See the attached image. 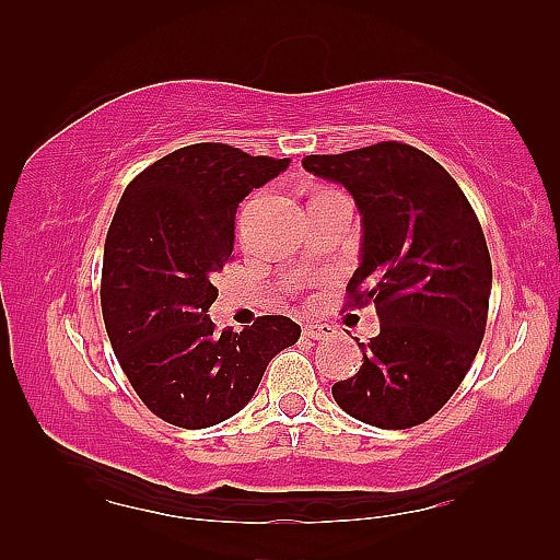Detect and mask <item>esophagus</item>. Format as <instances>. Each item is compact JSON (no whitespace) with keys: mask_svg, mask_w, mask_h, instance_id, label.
Masks as SVG:
<instances>
[{"mask_svg":"<svg viewBox=\"0 0 560 560\" xmlns=\"http://www.w3.org/2000/svg\"><path fill=\"white\" fill-rule=\"evenodd\" d=\"M303 335L307 339H329V337H335L337 331H335V327H329V325H305Z\"/></svg>","mask_w":560,"mask_h":560,"instance_id":"34e87169","label":"esophagus"}]
</instances>
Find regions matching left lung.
<instances>
[{
    "instance_id": "8db88e82",
    "label": "left lung",
    "mask_w": 560,
    "mask_h": 560,
    "mask_svg": "<svg viewBox=\"0 0 560 560\" xmlns=\"http://www.w3.org/2000/svg\"><path fill=\"white\" fill-rule=\"evenodd\" d=\"M303 168L353 197L361 261L347 291L380 317L359 373L331 395L363 423L419 425L455 395L483 339L493 269L477 213L443 165L399 141L305 156Z\"/></svg>"
}]
</instances>
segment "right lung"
Returning <instances> with one entry per match:
<instances>
[{
	"label": "right lung",
	"mask_w": 560,
	"mask_h": 560,
	"mask_svg": "<svg viewBox=\"0 0 560 560\" xmlns=\"http://www.w3.org/2000/svg\"><path fill=\"white\" fill-rule=\"evenodd\" d=\"M229 144L177 149L127 185L105 237L101 303L113 351L163 421L209 428L253 399L269 361L301 327L265 315L213 331V273L233 253L237 205L289 168Z\"/></svg>",
	"instance_id": "1"
}]
</instances>
